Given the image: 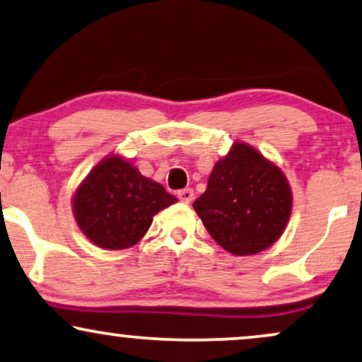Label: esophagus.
I'll use <instances>...</instances> for the list:
<instances>
[{"instance_id": "obj_1", "label": "esophagus", "mask_w": 362, "mask_h": 362, "mask_svg": "<svg viewBox=\"0 0 362 362\" xmlns=\"http://www.w3.org/2000/svg\"><path fill=\"white\" fill-rule=\"evenodd\" d=\"M177 197L180 199V202L190 204L192 199H194V190H192V189H182V190L177 192Z\"/></svg>"}]
</instances>
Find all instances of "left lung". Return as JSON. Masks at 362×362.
<instances>
[{
  "instance_id": "obj_1",
  "label": "left lung",
  "mask_w": 362,
  "mask_h": 362,
  "mask_svg": "<svg viewBox=\"0 0 362 362\" xmlns=\"http://www.w3.org/2000/svg\"><path fill=\"white\" fill-rule=\"evenodd\" d=\"M194 209L227 252L254 255L282 235L291 217L292 192L281 168L250 145L235 141L214 165L207 190Z\"/></svg>"
}]
</instances>
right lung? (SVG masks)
I'll use <instances>...</instances> for the list:
<instances>
[{
	"mask_svg": "<svg viewBox=\"0 0 362 362\" xmlns=\"http://www.w3.org/2000/svg\"><path fill=\"white\" fill-rule=\"evenodd\" d=\"M175 202L132 162L110 155L81 182L71 205L76 223L95 245L122 250L135 245L152 226L153 215Z\"/></svg>",
	"mask_w": 362,
	"mask_h": 362,
	"instance_id": "right-lung-1",
	"label": "right lung"
}]
</instances>
